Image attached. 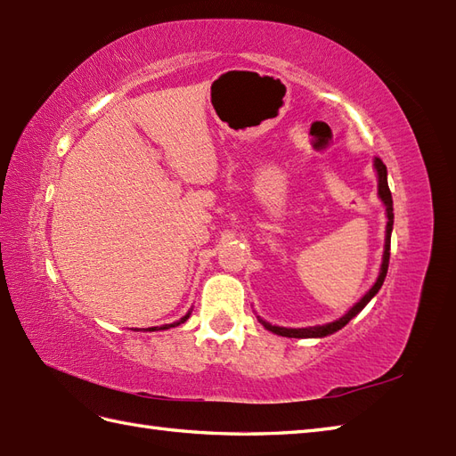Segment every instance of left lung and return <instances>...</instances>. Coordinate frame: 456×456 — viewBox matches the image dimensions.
Masks as SVG:
<instances>
[{
    "mask_svg": "<svg viewBox=\"0 0 456 456\" xmlns=\"http://www.w3.org/2000/svg\"><path fill=\"white\" fill-rule=\"evenodd\" d=\"M374 170H376V178H378V198L384 203L386 208V235H384V253H382V265H380V273H378L376 282L370 286V289L358 299V302L348 309L345 315H341L338 319L331 323H325V325H314V327H280V325H273L268 323L266 319H263L260 315H256V319L260 323L265 325V329H268L270 333H276V335H282V337H294V338H322L327 335H333L337 333L338 329H343L348 322H351L353 317H356L358 314L362 312L366 307V304L370 302V299L378 294V289L382 288L384 284V278L386 273H388V265H390V239H392V229H394V201H392V193L388 188V170H386V164L380 159H374Z\"/></svg>",
    "mask_w": 456,
    "mask_h": 456,
    "instance_id": "8db88e82",
    "label": "left lung"
}]
</instances>
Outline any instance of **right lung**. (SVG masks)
<instances>
[{"label":"right lung","instance_id":"obj_1","mask_svg":"<svg viewBox=\"0 0 456 456\" xmlns=\"http://www.w3.org/2000/svg\"><path fill=\"white\" fill-rule=\"evenodd\" d=\"M191 315V309H190V312L186 314V315H183V317H180L178 319V322H174V323H168V325H162V327H149L147 329V331H162V329H170V327H176V325H180V323H183V322H188V317Z\"/></svg>","mask_w":456,"mask_h":456}]
</instances>
